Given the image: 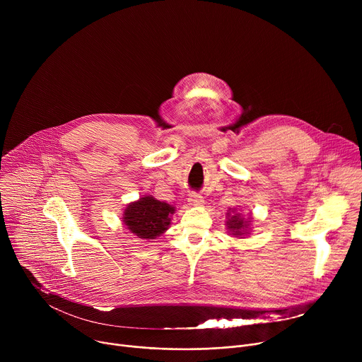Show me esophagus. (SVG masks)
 <instances>
[{"mask_svg":"<svg viewBox=\"0 0 362 362\" xmlns=\"http://www.w3.org/2000/svg\"><path fill=\"white\" fill-rule=\"evenodd\" d=\"M187 202H189V204H192V206H202L204 200H203V197H202L200 194H197V193H192V194L189 196Z\"/></svg>","mask_w":362,"mask_h":362,"instance_id":"34e87169","label":"esophagus"}]
</instances>
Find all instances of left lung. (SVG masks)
Wrapping results in <instances>:
<instances>
[{"label":"left lung","mask_w":362,"mask_h":362,"mask_svg":"<svg viewBox=\"0 0 362 362\" xmlns=\"http://www.w3.org/2000/svg\"><path fill=\"white\" fill-rule=\"evenodd\" d=\"M252 221L253 218L249 216V218H245L242 214L238 212L236 208L228 211L226 214V229H228V233L230 236H235L238 239L240 238H245L250 233V228H252Z\"/></svg>","instance_id":"8db88e82"}]
</instances>
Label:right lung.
Returning <instances> with one entry per match:
<instances>
[{
	"instance_id": "1",
	"label": "right lung",
	"mask_w": 362,
	"mask_h": 362,
	"mask_svg": "<svg viewBox=\"0 0 362 362\" xmlns=\"http://www.w3.org/2000/svg\"><path fill=\"white\" fill-rule=\"evenodd\" d=\"M175 212V206L160 202L151 194H144L126 206L122 219L133 235L150 240L159 238L169 229Z\"/></svg>"
}]
</instances>
